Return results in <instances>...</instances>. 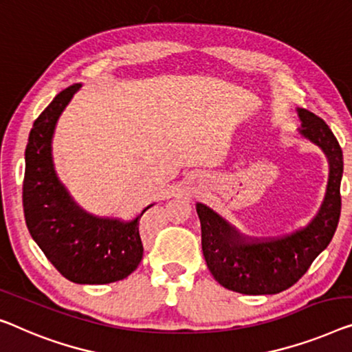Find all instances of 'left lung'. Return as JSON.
Masks as SVG:
<instances>
[{"mask_svg": "<svg viewBox=\"0 0 352 352\" xmlns=\"http://www.w3.org/2000/svg\"><path fill=\"white\" fill-rule=\"evenodd\" d=\"M297 112L303 123L300 133L321 146L329 161L326 197L305 228L275 239H254L240 234L208 207L196 204L207 267L214 280L230 291L248 296L286 291L307 274L337 230L342 212V146L322 118L307 109Z\"/></svg>", "mask_w": 352, "mask_h": 352, "instance_id": "1", "label": "left lung"}]
</instances>
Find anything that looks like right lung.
Listing matches in <instances>:
<instances>
[{"mask_svg": "<svg viewBox=\"0 0 352 352\" xmlns=\"http://www.w3.org/2000/svg\"><path fill=\"white\" fill-rule=\"evenodd\" d=\"M78 88L74 83L56 94L34 120L25 150L23 213L31 237L63 276L78 285H106L131 275L142 261L139 219L150 206L128 223L93 217L56 178L52 135Z\"/></svg>", "mask_w": 352, "mask_h": 352, "instance_id": "add662e5", "label": "right lung"}]
</instances>
